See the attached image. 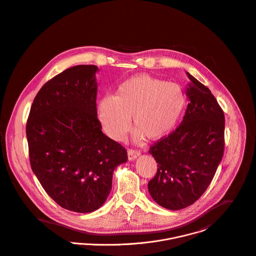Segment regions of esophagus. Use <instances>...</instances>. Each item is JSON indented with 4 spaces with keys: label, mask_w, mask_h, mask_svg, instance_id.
Here are the masks:
<instances>
[{
    "label": "esophagus",
    "mask_w": 256,
    "mask_h": 256,
    "mask_svg": "<svg viewBox=\"0 0 256 256\" xmlns=\"http://www.w3.org/2000/svg\"><path fill=\"white\" fill-rule=\"evenodd\" d=\"M140 155V152H138V150H128V157L130 161H132V160L136 159Z\"/></svg>",
    "instance_id": "1"
}]
</instances>
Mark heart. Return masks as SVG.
Listing matches in <instances>:
<instances>
[{
  "instance_id": "obj_1",
  "label": "heart",
  "mask_w": 256,
  "mask_h": 256,
  "mask_svg": "<svg viewBox=\"0 0 256 256\" xmlns=\"http://www.w3.org/2000/svg\"><path fill=\"white\" fill-rule=\"evenodd\" d=\"M186 106L187 94L180 84L140 74L122 82L114 96L102 97L97 108L102 128L110 138L122 140L132 118L136 128L132 138L140 142L144 136L156 140L171 132Z\"/></svg>"
}]
</instances>
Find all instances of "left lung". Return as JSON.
Instances as JSON below:
<instances>
[{"label":"left lung","instance_id":"1","mask_svg":"<svg viewBox=\"0 0 256 256\" xmlns=\"http://www.w3.org/2000/svg\"><path fill=\"white\" fill-rule=\"evenodd\" d=\"M189 104L180 126L148 152L158 164L148 182L154 201L171 210L194 204L212 182L224 148V114L210 91L188 73Z\"/></svg>","mask_w":256,"mask_h":256}]
</instances>
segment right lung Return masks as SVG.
<instances>
[{"label": "right lung", "mask_w": 256, "mask_h": 256, "mask_svg": "<svg viewBox=\"0 0 256 256\" xmlns=\"http://www.w3.org/2000/svg\"><path fill=\"white\" fill-rule=\"evenodd\" d=\"M95 65H76L46 83L30 108L26 138L34 173L60 206L81 214L106 202L126 150L98 120Z\"/></svg>", "instance_id": "1"}]
</instances>
